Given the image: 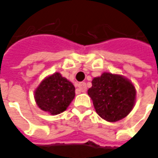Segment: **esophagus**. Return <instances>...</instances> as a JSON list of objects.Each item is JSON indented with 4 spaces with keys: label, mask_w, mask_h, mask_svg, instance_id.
Segmentation results:
<instances>
[{
    "label": "esophagus",
    "mask_w": 158,
    "mask_h": 158,
    "mask_svg": "<svg viewBox=\"0 0 158 158\" xmlns=\"http://www.w3.org/2000/svg\"><path fill=\"white\" fill-rule=\"evenodd\" d=\"M87 90V86L85 82H80L78 83V88L76 89L77 92H85Z\"/></svg>",
    "instance_id": "1"
}]
</instances>
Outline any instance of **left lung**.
I'll list each match as a JSON object with an SVG mask.
<instances>
[{"mask_svg":"<svg viewBox=\"0 0 158 158\" xmlns=\"http://www.w3.org/2000/svg\"><path fill=\"white\" fill-rule=\"evenodd\" d=\"M91 82L88 95L101 118L115 122L129 114L135 103L136 90L128 79L119 75L103 73Z\"/></svg>","mask_w":158,"mask_h":158,"instance_id":"8db88e82","label":"left lung"}]
</instances>
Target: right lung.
<instances>
[{
  "label": "right lung",
  "mask_w": 158,
  "mask_h": 158,
  "mask_svg": "<svg viewBox=\"0 0 158 158\" xmlns=\"http://www.w3.org/2000/svg\"><path fill=\"white\" fill-rule=\"evenodd\" d=\"M75 90L72 82L60 73H54L40 82L35 89L34 98L42 111L56 115L67 110L75 98Z\"/></svg>",
  "instance_id": "add662e5"
}]
</instances>
